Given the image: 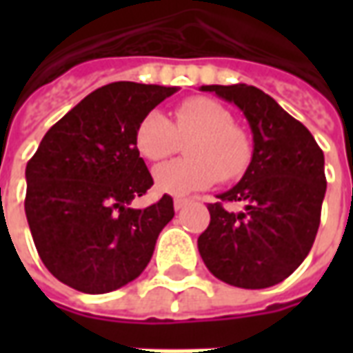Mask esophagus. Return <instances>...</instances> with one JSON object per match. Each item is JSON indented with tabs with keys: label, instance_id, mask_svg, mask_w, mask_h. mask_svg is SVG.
Here are the masks:
<instances>
[{
	"label": "esophagus",
	"instance_id": "34e87169",
	"mask_svg": "<svg viewBox=\"0 0 353 353\" xmlns=\"http://www.w3.org/2000/svg\"><path fill=\"white\" fill-rule=\"evenodd\" d=\"M189 202H191L189 199H176L174 200V208H176V210H183V208L187 206Z\"/></svg>",
	"mask_w": 353,
	"mask_h": 353
}]
</instances>
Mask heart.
Masks as SVG:
<instances>
[{"label": "heart", "instance_id": "1", "mask_svg": "<svg viewBox=\"0 0 353 353\" xmlns=\"http://www.w3.org/2000/svg\"><path fill=\"white\" fill-rule=\"evenodd\" d=\"M187 139H191L185 147L189 159L154 168V185L161 192L183 196L217 179L236 181L252 164L250 134L234 124L230 109L214 98L192 96L179 101L172 121L161 111H149L136 128V149L153 162L168 159Z\"/></svg>", "mask_w": 353, "mask_h": 353}]
</instances>
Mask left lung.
Here are the masks:
<instances>
[{"label":"left lung","instance_id":"1","mask_svg":"<svg viewBox=\"0 0 353 353\" xmlns=\"http://www.w3.org/2000/svg\"><path fill=\"white\" fill-rule=\"evenodd\" d=\"M202 90L242 109L253 134V159L244 177L208 204L200 257L229 285L270 288L295 272L316 240L327 189L323 151L303 123L259 88L240 83ZM227 203L245 210L232 212Z\"/></svg>","mask_w":353,"mask_h":353}]
</instances>
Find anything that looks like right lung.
Here are the masks:
<instances>
[{
	"label": "right lung",
	"mask_w": 353,
	"mask_h": 353,
	"mask_svg": "<svg viewBox=\"0 0 353 353\" xmlns=\"http://www.w3.org/2000/svg\"><path fill=\"white\" fill-rule=\"evenodd\" d=\"M176 87L119 81L94 90L50 128L26 166L32 238L49 272L100 295L136 280L174 217L164 194L130 208L153 177L136 149L139 121Z\"/></svg>",
	"instance_id": "right-lung-1"
}]
</instances>
